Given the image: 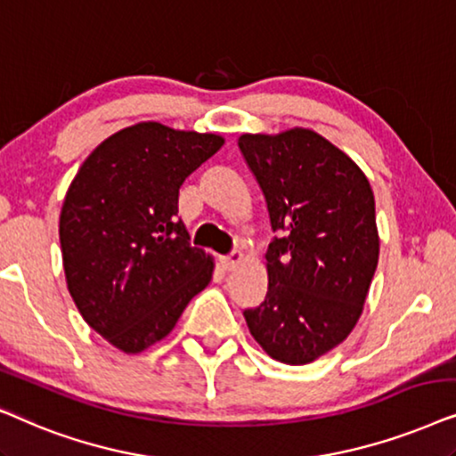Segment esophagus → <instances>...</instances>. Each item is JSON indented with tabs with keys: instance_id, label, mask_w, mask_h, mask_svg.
<instances>
[{
	"instance_id": "esophagus-1",
	"label": "esophagus",
	"mask_w": 456,
	"mask_h": 456,
	"mask_svg": "<svg viewBox=\"0 0 456 456\" xmlns=\"http://www.w3.org/2000/svg\"><path fill=\"white\" fill-rule=\"evenodd\" d=\"M241 260H244V254H241L240 250H235V252L229 254V256H223L221 258V265H223L224 271H233V269H238V266L241 265Z\"/></svg>"
}]
</instances>
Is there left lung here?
<instances>
[{
	"instance_id": "8db88e82",
	"label": "left lung",
	"mask_w": 456,
	"mask_h": 456,
	"mask_svg": "<svg viewBox=\"0 0 456 456\" xmlns=\"http://www.w3.org/2000/svg\"><path fill=\"white\" fill-rule=\"evenodd\" d=\"M238 145L265 193L269 289L244 313L271 359L306 365L342 344L378 269L375 198L359 165L317 131L244 133Z\"/></svg>"
}]
</instances>
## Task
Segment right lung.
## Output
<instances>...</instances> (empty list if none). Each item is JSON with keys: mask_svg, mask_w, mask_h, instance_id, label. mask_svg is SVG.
Returning a JSON list of instances; mask_svg holds the SVG:
<instances>
[{"mask_svg": "<svg viewBox=\"0 0 456 456\" xmlns=\"http://www.w3.org/2000/svg\"><path fill=\"white\" fill-rule=\"evenodd\" d=\"M224 143L156 120L120 129L87 156L66 191L60 246L66 285L91 330L139 354L175 330L215 260L190 246L179 187Z\"/></svg>", "mask_w": 456, "mask_h": 456, "instance_id": "add662e5", "label": "right lung"}]
</instances>
